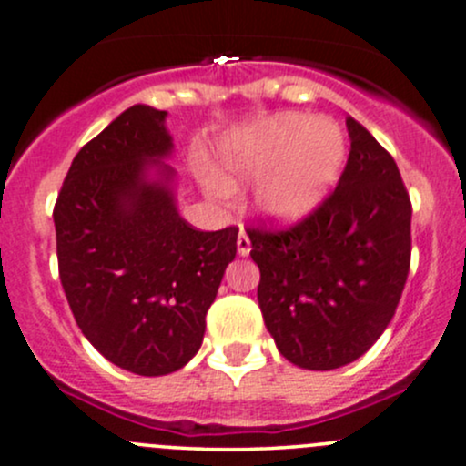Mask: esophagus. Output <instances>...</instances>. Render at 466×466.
Returning <instances> with one entry per match:
<instances>
[{"mask_svg":"<svg viewBox=\"0 0 466 466\" xmlns=\"http://www.w3.org/2000/svg\"><path fill=\"white\" fill-rule=\"evenodd\" d=\"M237 249H238V254H241V257H248L249 249H252V243H249V237H248V234H245V229H241V232H238Z\"/></svg>","mask_w":466,"mask_h":466,"instance_id":"obj_1","label":"esophagus"}]
</instances>
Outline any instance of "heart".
Wrapping results in <instances>:
<instances>
[{
	"label": "heart",
	"mask_w": 466,
	"mask_h": 466,
	"mask_svg": "<svg viewBox=\"0 0 466 466\" xmlns=\"http://www.w3.org/2000/svg\"><path fill=\"white\" fill-rule=\"evenodd\" d=\"M228 181L263 177L260 212L283 223L309 217L340 181L347 163L345 132L309 115H280L258 130L232 139L223 150Z\"/></svg>",
	"instance_id": "obj_1"
}]
</instances>
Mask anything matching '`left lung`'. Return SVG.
Here are the masks:
<instances>
[{"label":"left lung","mask_w":466,"mask_h":466,"mask_svg":"<svg viewBox=\"0 0 466 466\" xmlns=\"http://www.w3.org/2000/svg\"><path fill=\"white\" fill-rule=\"evenodd\" d=\"M336 190L288 229L248 228L258 305L279 351L303 370L360 358L396 314L411 260V201L396 161L347 116Z\"/></svg>","instance_id":"obj_1"}]
</instances>
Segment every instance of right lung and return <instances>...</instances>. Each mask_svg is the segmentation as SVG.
<instances>
[{"instance_id": "1", "label": "right lung", "mask_w": 466, "mask_h": 466, "mask_svg": "<svg viewBox=\"0 0 466 466\" xmlns=\"http://www.w3.org/2000/svg\"><path fill=\"white\" fill-rule=\"evenodd\" d=\"M166 110L137 104L73 158L55 203L59 279L101 356L139 376L192 360L238 228L201 232L181 218Z\"/></svg>"}]
</instances>
